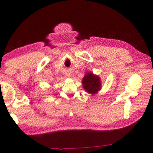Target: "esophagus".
<instances>
[{"label":"esophagus","instance_id":"obj_1","mask_svg":"<svg viewBox=\"0 0 153 153\" xmlns=\"http://www.w3.org/2000/svg\"><path fill=\"white\" fill-rule=\"evenodd\" d=\"M68 76H69V77H70V76H70V75H68Z\"/></svg>","mask_w":153,"mask_h":153}]
</instances>
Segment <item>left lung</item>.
<instances>
[{"label":"left lung","instance_id":"8db88e82","mask_svg":"<svg viewBox=\"0 0 153 153\" xmlns=\"http://www.w3.org/2000/svg\"><path fill=\"white\" fill-rule=\"evenodd\" d=\"M82 86L86 93L95 94L101 89L100 77L92 72L86 73L82 79Z\"/></svg>","mask_w":153,"mask_h":153}]
</instances>
